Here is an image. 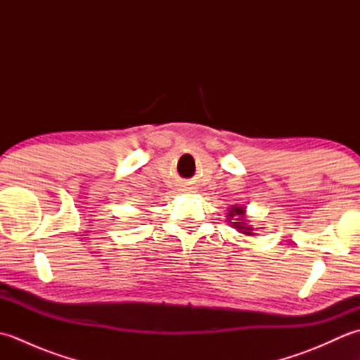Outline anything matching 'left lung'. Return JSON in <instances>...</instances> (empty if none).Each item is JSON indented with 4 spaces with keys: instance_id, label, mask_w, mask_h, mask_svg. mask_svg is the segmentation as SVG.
Returning a JSON list of instances; mask_svg holds the SVG:
<instances>
[{
    "instance_id": "1",
    "label": "left lung",
    "mask_w": 360,
    "mask_h": 360,
    "mask_svg": "<svg viewBox=\"0 0 360 360\" xmlns=\"http://www.w3.org/2000/svg\"><path fill=\"white\" fill-rule=\"evenodd\" d=\"M226 221H227V224H231L233 229H236V232H240L246 236L257 235L255 229L250 226V221L248 219L246 205L235 204V205H232V207H229Z\"/></svg>"
}]
</instances>
